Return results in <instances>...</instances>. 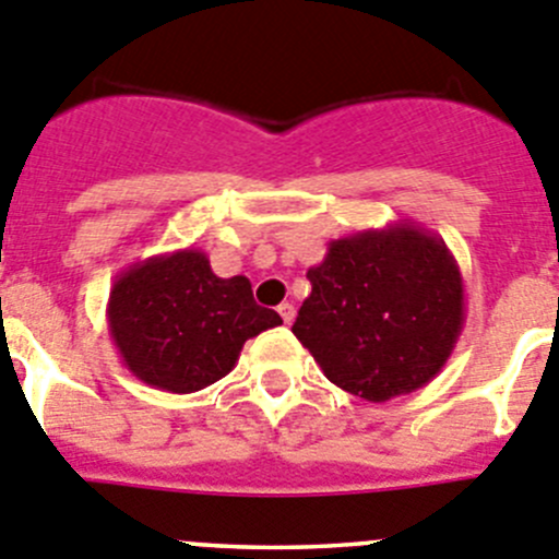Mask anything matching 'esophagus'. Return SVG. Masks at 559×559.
Listing matches in <instances>:
<instances>
[{
  "instance_id": "esophagus-1",
  "label": "esophagus",
  "mask_w": 559,
  "mask_h": 559,
  "mask_svg": "<svg viewBox=\"0 0 559 559\" xmlns=\"http://www.w3.org/2000/svg\"><path fill=\"white\" fill-rule=\"evenodd\" d=\"M278 313H281V319H284V324L295 322V306H292V302H281Z\"/></svg>"
}]
</instances>
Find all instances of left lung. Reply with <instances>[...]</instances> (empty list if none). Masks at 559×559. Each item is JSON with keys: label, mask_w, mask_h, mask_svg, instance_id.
Here are the masks:
<instances>
[{"label": "left lung", "mask_w": 559, "mask_h": 559, "mask_svg": "<svg viewBox=\"0 0 559 559\" xmlns=\"http://www.w3.org/2000/svg\"><path fill=\"white\" fill-rule=\"evenodd\" d=\"M308 281L292 333L330 382L371 404L429 384L462 335V270L412 221L333 240Z\"/></svg>", "instance_id": "1"}]
</instances>
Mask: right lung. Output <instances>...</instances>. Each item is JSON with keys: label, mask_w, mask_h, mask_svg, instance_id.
I'll return each instance as SVG.
<instances>
[{"label": "right lung", "mask_w": 559, "mask_h": 559, "mask_svg": "<svg viewBox=\"0 0 559 559\" xmlns=\"http://www.w3.org/2000/svg\"><path fill=\"white\" fill-rule=\"evenodd\" d=\"M122 366L150 388L197 393L235 368L242 344L278 328L246 275L218 278L199 248L160 253L117 275L106 306Z\"/></svg>", "instance_id": "obj_1"}]
</instances>
